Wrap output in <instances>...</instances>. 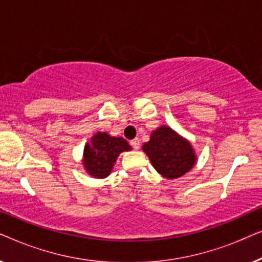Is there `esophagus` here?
<instances>
[{
  "instance_id": "esophagus-1",
  "label": "esophagus",
  "mask_w": 262,
  "mask_h": 262,
  "mask_svg": "<svg viewBox=\"0 0 262 262\" xmlns=\"http://www.w3.org/2000/svg\"><path fill=\"white\" fill-rule=\"evenodd\" d=\"M130 144L132 145V148L134 149H139V139L138 138H135V139H132V141L130 142Z\"/></svg>"
}]
</instances>
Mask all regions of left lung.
Returning <instances> with one entry per match:
<instances>
[{
	"instance_id": "left-lung-1",
	"label": "left lung",
	"mask_w": 262,
	"mask_h": 262,
	"mask_svg": "<svg viewBox=\"0 0 262 262\" xmlns=\"http://www.w3.org/2000/svg\"><path fill=\"white\" fill-rule=\"evenodd\" d=\"M154 168L167 179H177L195 164L196 156L191 143L173 128L160 126L151 132L150 141L142 146Z\"/></svg>"
}]
</instances>
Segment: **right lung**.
I'll list each match as a JSON object with an SVG mask.
<instances>
[{
	"label": "right lung",
	"mask_w": 262,
	"mask_h": 262,
	"mask_svg": "<svg viewBox=\"0 0 262 262\" xmlns=\"http://www.w3.org/2000/svg\"><path fill=\"white\" fill-rule=\"evenodd\" d=\"M131 149L124 138L112 137L107 132H98L84 146V169L93 178L108 177L119 154Z\"/></svg>",
	"instance_id": "1"
}]
</instances>
